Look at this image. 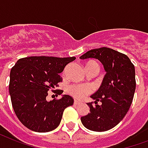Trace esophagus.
<instances>
[{
  "label": "esophagus",
  "instance_id": "34e87169",
  "mask_svg": "<svg viewBox=\"0 0 148 148\" xmlns=\"http://www.w3.org/2000/svg\"><path fill=\"white\" fill-rule=\"evenodd\" d=\"M81 103V101H77V100H75L74 101V104H79Z\"/></svg>",
  "mask_w": 148,
  "mask_h": 148
}]
</instances>
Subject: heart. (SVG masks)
Here are the masks:
<instances>
[{
	"mask_svg": "<svg viewBox=\"0 0 148 148\" xmlns=\"http://www.w3.org/2000/svg\"><path fill=\"white\" fill-rule=\"evenodd\" d=\"M86 69L87 72L93 69L99 70L98 64L94 61H90L86 64ZM68 93L76 99H83V97L90 94L94 88L90 84H73L67 89Z\"/></svg>",
	"mask_w": 148,
	"mask_h": 148,
	"instance_id": "1",
	"label": "heart"
}]
</instances>
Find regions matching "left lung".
<instances>
[{"mask_svg": "<svg viewBox=\"0 0 148 148\" xmlns=\"http://www.w3.org/2000/svg\"><path fill=\"white\" fill-rule=\"evenodd\" d=\"M79 58L98 59L106 71L101 86L90 97L94 104L87 103L90 113L81 117V122L90 130H109L123 120L132 104L136 90L134 65L125 54L105 47L90 50Z\"/></svg>", "mask_w": 148, "mask_h": 148, "instance_id": "left-lung-1", "label": "left lung"}]
</instances>
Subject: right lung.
<instances>
[{"label": "right lung", "mask_w": 148, "mask_h": 148, "mask_svg": "<svg viewBox=\"0 0 148 148\" xmlns=\"http://www.w3.org/2000/svg\"><path fill=\"white\" fill-rule=\"evenodd\" d=\"M75 57L31 56L17 61L11 69L9 93L18 119L31 130L46 133L59 125L64 110L73 105L69 95L47 101V91L62 82L60 73ZM62 94V90H60Z\"/></svg>", "instance_id": "1"}]
</instances>
